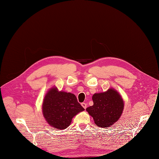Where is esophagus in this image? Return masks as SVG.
<instances>
[{"label": "esophagus", "instance_id": "1", "mask_svg": "<svg viewBox=\"0 0 159 159\" xmlns=\"http://www.w3.org/2000/svg\"><path fill=\"white\" fill-rule=\"evenodd\" d=\"M81 106H82V107H83L84 109H86V107H87V104H86L85 102H82V103H81Z\"/></svg>", "mask_w": 159, "mask_h": 159}]
</instances>
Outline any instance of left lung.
Returning <instances> with one entry per match:
<instances>
[{
	"instance_id": "1",
	"label": "left lung",
	"mask_w": 159,
	"mask_h": 159,
	"mask_svg": "<svg viewBox=\"0 0 159 159\" xmlns=\"http://www.w3.org/2000/svg\"><path fill=\"white\" fill-rule=\"evenodd\" d=\"M92 99L93 105L86 110L99 127H111L121 116L124 102L115 89L111 88L105 92L95 93Z\"/></svg>"
}]
</instances>
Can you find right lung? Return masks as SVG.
<instances>
[{"label":"right lung","mask_w":159,"mask_h":159,"mask_svg":"<svg viewBox=\"0 0 159 159\" xmlns=\"http://www.w3.org/2000/svg\"><path fill=\"white\" fill-rule=\"evenodd\" d=\"M84 110L74 94L60 91L56 86L47 91L42 104V113L45 120L58 130L67 128L73 117Z\"/></svg>","instance_id":"1"}]
</instances>
